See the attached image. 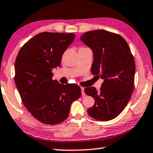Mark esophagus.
<instances>
[{"instance_id": "obj_1", "label": "esophagus", "mask_w": 153, "mask_h": 153, "mask_svg": "<svg viewBox=\"0 0 153 153\" xmlns=\"http://www.w3.org/2000/svg\"><path fill=\"white\" fill-rule=\"evenodd\" d=\"M81 91H82V96H85L86 93H84V87H81Z\"/></svg>"}]
</instances>
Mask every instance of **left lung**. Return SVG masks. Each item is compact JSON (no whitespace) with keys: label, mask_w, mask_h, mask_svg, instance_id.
Listing matches in <instances>:
<instances>
[{"label":"left lung","mask_w":153,"mask_h":153,"mask_svg":"<svg viewBox=\"0 0 153 153\" xmlns=\"http://www.w3.org/2000/svg\"><path fill=\"white\" fill-rule=\"evenodd\" d=\"M80 39L93 50L92 74L103 79L100 89L87 87L94 104L87 110L94 119L108 121L116 118L129 102L134 88L135 65L125 39L104 30L88 31Z\"/></svg>","instance_id":"left-lung-1"}]
</instances>
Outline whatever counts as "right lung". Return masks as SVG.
Masks as SVG:
<instances>
[{
	"mask_svg": "<svg viewBox=\"0 0 153 153\" xmlns=\"http://www.w3.org/2000/svg\"><path fill=\"white\" fill-rule=\"evenodd\" d=\"M74 33H39L21 48L15 62L16 85L24 105L33 117L46 125H56L69 116L73 101L81 96L76 84L52 79V69L74 42Z\"/></svg>",
	"mask_w": 153,
	"mask_h": 153,
	"instance_id": "right-lung-1",
	"label": "right lung"
}]
</instances>
